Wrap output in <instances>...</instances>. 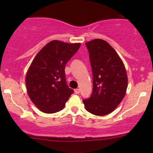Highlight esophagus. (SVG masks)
<instances>
[{
  "mask_svg": "<svg viewBox=\"0 0 153 153\" xmlns=\"http://www.w3.org/2000/svg\"><path fill=\"white\" fill-rule=\"evenodd\" d=\"M74 92H75V94H80V90H79L78 88L75 89V90H74Z\"/></svg>",
  "mask_w": 153,
  "mask_h": 153,
  "instance_id": "obj_1",
  "label": "esophagus"
}]
</instances>
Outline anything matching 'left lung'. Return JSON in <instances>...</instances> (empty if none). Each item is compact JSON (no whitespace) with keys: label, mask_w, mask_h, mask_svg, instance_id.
I'll list each match as a JSON object with an SVG mask.
<instances>
[{"label":"left lung","mask_w":153,"mask_h":153,"mask_svg":"<svg viewBox=\"0 0 153 153\" xmlns=\"http://www.w3.org/2000/svg\"><path fill=\"white\" fill-rule=\"evenodd\" d=\"M93 73V91L82 102L88 111L97 116L111 113L126 94L127 75L118 54L108 42L96 39L85 43Z\"/></svg>","instance_id":"left-lung-1"}]
</instances>
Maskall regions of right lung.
Instances as JSON below:
<instances>
[{
  "label": "right lung",
  "instance_id": "1",
  "mask_svg": "<svg viewBox=\"0 0 153 153\" xmlns=\"http://www.w3.org/2000/svg\"><path fill=\"white\" fill-rule=\"evenodd\" d=\"M80 47V43L53 40L33 59L26 75V90L31 101L41 111H59L74 92L66 83L65 68Z\"/></svg>",
  "mask_w": 153,
  "mask_h": 153
}]
</instances>
